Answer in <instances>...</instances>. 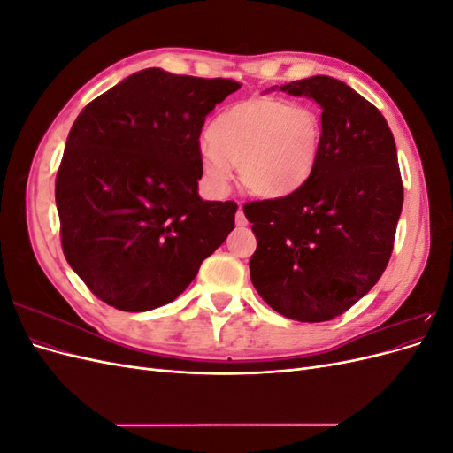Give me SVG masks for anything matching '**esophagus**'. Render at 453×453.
Listing matches in <instances>:
<instances>
[{
	"label": "esophagus",
	"mask_w": 453,
	"mask_h": 453,
	"mask_svg": "<svg viewBox=\"0 0 453 453\" xmlns=\"http://www.w3.org/2000/svg\"><path fill=\"white\" fill-rule=\"evenodd\" d=\"M248 225V219H245V215H243V210L242 208H238V211H236V226H245Z\"/></svg>",
	"instance_id": "1"
}]
</instances>
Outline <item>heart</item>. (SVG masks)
<instances>
[{
  "instance_id": "b5f03b06",
  "label": "heart",
  "mask_w": 453,
  "mask_h": 453,
  "mask_svg": "<svg viewBox=\"0 0 453 453\" xmlns=\"http://www.w3.org/2000/svg\"><path fill=\"white\" fill-rule=\"evenodd\" d=\"M200 149L203 180L223 190L230 164L240 183L260 198H283L303 185L318 162L323 122L308 105L273 96H251L219 113Z\"/></svg>"
}]
</instances>
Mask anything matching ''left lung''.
I'll list each match as a JSON object with an SVG mask.
<instances>
[{
  "label": "left lung",
  "instance_id": "8db88e82",
  "mask_svg": "<svg viewBox=\"0 0 453 453\" xmlns=\"http://www.w3.org/2000/svg\"><path fill=\"white\" fill-rule=\"evenodd\" d=\"M280 90L321 105L323 142L295 193L243 205L257 238L250 273L285 318L331 321L388 266L403 211L396 147L378 109L334 77L313 75Z\"/></svg>",
  "mask_w": 453,
  "mask_h": 453
}]
</instances>
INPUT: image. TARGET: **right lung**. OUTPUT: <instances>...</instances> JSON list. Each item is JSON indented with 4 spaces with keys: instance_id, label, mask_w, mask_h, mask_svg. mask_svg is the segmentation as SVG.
Returning <instances> with one entry per match:
<instances>
[{
    "instance_id": "right-lung-1",
    "label": "right lung",
    "mask_w": 453,
    "mask_h": 453,
    "mask_svg": "<svg viewBox=\"0 0 453 453\" xmlns=\"http://www.w3.org/2000/svg\"><path fill=\"white\" fill-rule=\"evenodd\" d=\"M238 88L147 67L73 122L54 190L62 250L105 304L147 311L172 303L234 228V202L198 195V138Z\"/></svg>"
}]
</instances>
